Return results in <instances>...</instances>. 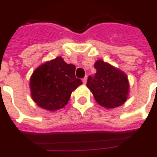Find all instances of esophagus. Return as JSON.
<instances>
[{
    "instance_id": "obj_1",
    "label": "esophagus",
    "mask_w": 157,
    "mask_h": 157,
    "mask_svg": "<svg viewBox=\"0 0 157 157\" xmlns=\"http://www.w3.org/2000/svg\"><path fill=\"white\" fill-rule=\"evenodd\" d=\"M86 82H87V78H86V76L84 77V78L82 79V82L84 83V84H86Z\"/></svg>"
}]
</instances>
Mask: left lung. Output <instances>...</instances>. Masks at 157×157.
<instances>
[{
  "mask_svg": "<svg viewBox=\"0 0 157 157\" xmlns=\"http://www.w3.org/2000/svg\"><path fill=\"white\" fill-rule=\"evenodd\" d=\"M94 67L97 73L89 76L86 86L99 105L110 109L123 105L128 99L129 83L124 72L98 59Z\"/></svg>",
  "mask_w": 157,
  "mask_h": 157,
  "instance_id": "obj_1",
  "label": "left lung"
}]
</instances>
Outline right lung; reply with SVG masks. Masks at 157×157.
Listing matches in <instances>:
<instances>
[{"label":"right lung","instance_id":"1","mask_svg":"<svg viewBox=\"0 0 157 157\" xmlns=\"http://www.w3.org/2000/svg\"><path fill=\"white\" fill-rule=\"evenodd\" d=\"M75 65L65 63L61 56L39 65L30 77L33 102L51 112L64 108L72 92L82 84L75 77Z\"/></svg>","mask_w":157,"mask_h":157}]
</instances>
